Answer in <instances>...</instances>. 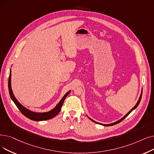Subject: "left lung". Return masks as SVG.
<instances>
[{"label":"left lung","instance_id":"left-lung-1","mask_svg":"<svg viewBox=\"0 0 154 154\" xmlns=\"http://www.w3.org/2000/svg\"><path fill=\"white\" fill-rule=\"evenodd\" d=\"M142 92H141V94H140V97H139V99H138V101H137V104H135V106L133 107V108L128 112L127 113V114H126L123 118H122L121 119H119V120H118V121H116V122H114V123H111V124H102V123H98V122H95L94 120H93V119H92L91 118H89L88 116V117L89 118V119H90L91 121H92L93 122H95L96 123H98V124H100V125H103V126H112V125H116V124H117V123H119V122H121L122 120H123L127 116H128L130 113L132 111H133L134 109H135L137 108V106H138V104H140V101H141V99H142Z\"/></svg>","mask_w":154,"mask_h":154}]
</instances>
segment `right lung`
I'll use <instances>...</instances> for the list:
<instances>
[{
	"mask_svg": "<svg viewBox=\"0 0 154 154\" xmlns=\"http://www.w3.org/2000/svg\"><path fill=\"white\" fill-rule=\"evenodd\" d=\"M8 88H9V94L11 96V99L13 101V102L14 103V104L16 105L17 107V108L19 109V111L22 112V114L24 115L26 117H27L28 118L33 120V121H45V120H47L50 119L51 118H54L56 116L59 112L60 111L62 106L63 104V102L65 101V99L66 97L67 96L69 93L70 92V91L66 92L65 94L63 96V97L62 98L60 101H59V103L57 104V106L55 107L53 109L47 111V112H36L32 111L28 108H26V107L23 106L21 103H20L17 99L14 96V94H13L12 88H11V69L10 70V74H9V81H8Z\"/></svg>",
	"mask_w": 154,
	"mask_h": 154,
	"instance_id": "right-lung-1",
	"label": "right lung"
}]
</instances>
